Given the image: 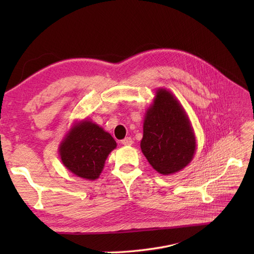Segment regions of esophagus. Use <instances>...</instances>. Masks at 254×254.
Masks as SVG:
<instances>
[{"label":"esophagus","mask_w":254,"mask_h":254,"mask_svg":"<svg viewBox=\"0 0 254 254\" xmlns=\"http://www.w3.org/2000/svg\"><path fill=\"white\" fill-rule=\"evenodd\" d=\"M132 143H133L132 139H131V137H129V136L125 137L124 140H122V144H123V145H125V146H131V145H132Z\"/></svg>","instance_id":"esophagus-1"}]
</instances>
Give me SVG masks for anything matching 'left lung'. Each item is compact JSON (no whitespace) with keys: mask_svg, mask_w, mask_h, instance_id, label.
<instances>
[{"mask_svg":"<svg viewBox=\"0 0 254 254\" xmlns=\"http://www.w3.org/2000/svg\"><path fill=\"white\" fill-rule=\"evenodd\" d=\"M141 149L153 170L162 175L180 172L190 163L196 137L182 105L171 91L159 88L145 112Z\"/></svg>","mask_w":254,"mask_h":254,"instance_id":"1","label":"left lung"}]
</instances>
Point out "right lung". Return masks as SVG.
Here are the masks:
<instances>
[{
    "label": "right lung",
    "mask_w": 254,
    "mask_h": 254,
    "mask_svg": "<svg viewBox=\"0 0 254 254\" xmlns=\"http://www.w3.org/2000/svg\"><path fill=\"white\" fill-rule=\"evenodd\" d=\"M114 148L117 142L109 132L92 121L82 120L73 124L58 150L67 171L86 180H95Z\"/></svg>",
    "instance_id": "right-lung-1"
}]
</instances>
